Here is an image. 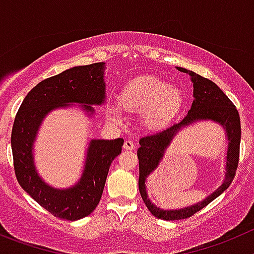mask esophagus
Segmentation results:
<instances>
[{"label":"esophagus","mask_w":254,"mask_h":254,"mask_svg":"<svg viewBox=\"0 0 254 254\" xmlns=\"http://www.w3.org/2000/svg\"><path fill=\"white\" fill-rule=\"evenodd\" d=\"M134 147H136V144H134L131 139H126L125 143H123V148L127 149V151H131V149H133Z\"/></svg>","instance_id":"esophagus-1"}]
</instances>
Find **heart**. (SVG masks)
I'll return each instance as SVG.
<instances>
[{
	"mask_svg": "<svg viewBox=\"0 0 254 254\" xmlns=\"http://www.w3.org/2000/svg\"><path fill=\"white\" fill-rule=\"evenodd\" d=\"M182 96L178 88L154 76H142L126 84L120 93V102L126 110L143 112L144 121L151 126L167 122L180 108ZM108 113L118 117L117 106H111Z\"/></svg>",
	"mask_w": 254,
	"mask_h": 254,
	"instance_id": "1",
	"label": "heart"
}]
</instances>
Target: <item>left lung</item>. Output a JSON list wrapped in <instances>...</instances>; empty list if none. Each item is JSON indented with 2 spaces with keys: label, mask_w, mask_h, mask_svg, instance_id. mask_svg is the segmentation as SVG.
<instances>
[{
  "label": "left lung",
  "mask_w": 254,
  "mask_h": 254,
  "mask_svg": "<svg viewBox=\"0 0 254 254\" xmlns=\"http://www.w3.org/2000/svg\"><path fill=\"white\" fill-rule=\"evenodd\" d=\"M181 72H187V69L178 67ZM190 76L193 81V96L194 101L192 103V107L188 111L187 115L183 117L180 123L170 126L167 128L156 131L151 134L143 136L139 139V148L137 151L139 161V178H138V188L139 193L142 195L144 204L149 209L152 214L157 218L165 219V221H176V219L190 218L193 214L201 211L206 206H208L213 199H216L222 192L229 187V185L233 181L236 176V171L238 167V161H240V144H241V120L240 113L237 108L233 105L231 100L223 93L221 88L217 86L211 79L204 78L194 72L190 71ZM198 119H212L221 123L226 128L227 135L229 136L230 144L229 153L227 154V175L224 185L216 191L207 197L203 202L197 204L192 207H188L185 210L178 211H162L157 209L150 203L146 198L145 193V182L146 176L158 165L163 152L169 144L170 139L174 133L182 125L191 123Z\"/></svg>",
  "instance_id": "obj_1"
}]
</instances>
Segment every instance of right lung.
Returning <instances> with one entry per match:
<instances>
[{
    "instance_id": "obj_1",
    "label": "right lung",
    "mask_w": 254,
    "mask_h": 254,
    "mask_svg": "<svg viewBox=\"0 0 254 254\" xmlns=\"http://www.w3.org/2000/svg\"><path fill=\"white\" fill-rule=\"evenodd\" d=\"M103 62L73 67L41 81L33 87L14 117L11 133L14 175L21 187L55 217L77 221L89 216L100 203L110 166L121 153L123 138L93 139L88 148L81 181L69 190H60L45 185L36 173L32 143L42 118L53 108L82 103L87 111L105 100Z\"/></svg>"
}]
</instances>
